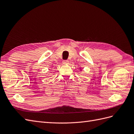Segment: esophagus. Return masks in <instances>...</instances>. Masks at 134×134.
Wrapping results in <instances>:
<instances>
[{"instance_id":"esophagus-1","label":"esophagus","mask_w":134,"mask_h":134,"mask_svg":"<svg viewBox=\"0 0 134 134\" xmlns=\"http://www.w3.org/2000/svg\"><path fill=\"white\" fill-rule=\"evenodd\" d=\"M63 64H69V61L68 60H64L63 62Z\"/></svg>"}]
</instances>
